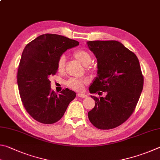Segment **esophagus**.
<instances>
[{
    "mask_svg": "<svg viewBox=\"0 0 160 160\" xmlns=\"http://www.w3.org/2000/svg\"><path fill=\"white\" fill-rule=\"evenodd\" d=\"M78 96L80 97V98H87V96L85 94H83V93H78Z\"/></svg>",
    "mask_w": 160,
    "mask_h": 160,
    "instance_id": "obj_1",
    "label": "esophagus"
}]
</instances>
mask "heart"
I'll list each match as a JSON object with an SVG mask.
<instances>
[{"label": "heart", "mask_w": 160, "mask_h": 160, "mask_svg": "<svg viewBox=\"0 0 160 160\" xmlns=\"http://www.w3.org/2000/svg\"><path fill=\"white\" fill-rule=\"evenodd\" d=\"M74 58L78 62L82 64L83 66L88 65L91 63L92 60L91 55L88 51L85 50H77L74 52ZM64 63H65V58L64 56H61L58 62V70L59 72H62L64 69ZM87 83V80L80 79V78H72L66 82L67 86L73 90L77 91H82L84 88V85Z\"/></svg>", "instance_id": "b5f03b06"}]
</instances>
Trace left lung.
Wrapping results in <instances>:
<instances>
[{"label": "left lung", "mask_w": 160, "mask_h": 160, "mask_svg": "<svg viewBox=\"0 0 160 160\" xmlns=\"http://www.w3.org/2000/svg\"><path fill=\"white\" fill-rule=\"evenodd\" d=\"M98 62V77L89 88L96 102L88 112L94 127L108 130L125 122L133 112L143 88V76L136 55L117 41H88Z\"/></svg>", "instance_id": "left-lung-1"}]
</instances>
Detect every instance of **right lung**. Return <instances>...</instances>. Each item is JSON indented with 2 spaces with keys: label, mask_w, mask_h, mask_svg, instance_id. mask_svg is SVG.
I'll return each instance as SVG.
<instances>
[{
  "label": "right lung",
  "mask_w": 160,
  "mask_h": 160,
  "mask_svg": "<svg viewBox=\"0 0 160 160\" xmlns=\"http://www.w3.org/2000/svg\"><path fill=\"white\" fill-rule=\"evenodd\" d=\"M78 43L65 36L46 33L24 48L18 67V85L25 110L37 122H57L75 98V92L68 88L56 94L50 88L49 77L57 72L62 53Z\"/></svg>",
  "instance_id": "1"
}]
</instances>
